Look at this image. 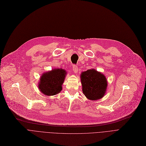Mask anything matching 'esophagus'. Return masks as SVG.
<instances>
[{
  "label": "esophagus",
  "mask_w": 146,
  "mask_h": 146,
  "mask_svg": "<svg viewBox=\"0 0 146 146\" xmlns=\"http://www.w3.org/2000/svg\"><path fill=\"white\" fill-rule=\"evenodd\" d=\"M73 71L74 73H77L78 72V67H77V66L74 65L73 66Z\"/></svg>",
  "instance_id": "obj_1"
}]
</instances>
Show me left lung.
<instances>
[{"label": "left lung", "instance_id": "left-lung-1", "mask_svg": "<svg viewBox=\"0 0 146 146\" xmlns=\"http://www.w3.org/2000/svg\"><path fill=\"white\" fill-rule=\"evenodd\" d=\"M80 81L83 93L89 100L96 101L102 99L106 92L108 86L106 78L95 68L82 72Z\"/></svg>", "mask_w": 146, "mask_h": 146}]
</instances>
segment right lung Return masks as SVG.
<instances>
[{"instance_id": "obj_1", "label": "right lung", "mask_w": 146, "mask_h": 146, "mask_svg": "<svg viewBox=\"0 0 146 146\" xmlns=\"http://www.w3.org/2000/svg\"><path fill=\"white\" fill-rule=\"evenodd\" d=\"M67 72L61 68H53L42 74L38 83V89L46 96H53L62 90Z\"/></svg>"}]
</instances>
